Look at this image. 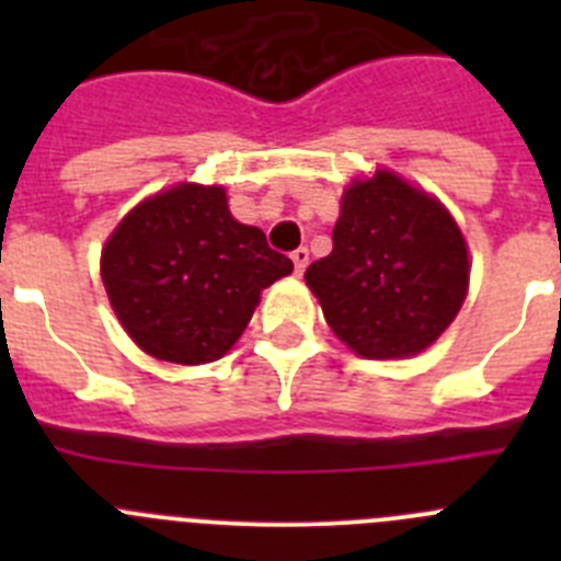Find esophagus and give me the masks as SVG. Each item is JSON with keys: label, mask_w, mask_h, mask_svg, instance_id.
Segmentation results:
<instances>
[{"label": "esophagus", "mask_w": 561, "mask_h": 561, "mask_svg": "<svg viewBox=\"0 0 561 561\" xmlns=\"http://www.w3.org/2000/svg\"><path fill=\"white\" fill-rule=\"evenodd\" d=\"M291 261H295L297 275H304L306 266H309V250H306V247H297V250L291 252Z\"/></svg>", "instance_id": "esophagus-1"}]
</instances>
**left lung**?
Returning <instances> with one entry per match:
<instances>
[{"label":"left lung","instance_id":"8db88e82","mask_svg":"<svg viewBox=\"0 0 561 561\" xmlns=\"http://www.w3.org/2000/svg\"><path fill=\"white\" fill-rule=\"evenodd\" d=\"M334 250L306 270L325 323L368 359L424 351L463 306V236L427 193L388 171L342 196Z\"/></svg>","mask_w":561,"mask_h":561}]
</instances>
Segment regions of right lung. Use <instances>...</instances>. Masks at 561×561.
I'll return each instance as SVG.
<instances>
[{
	"label": "right lung",
	"mask_w": 561,
	"mask_h": 561,
	"mask_svg": "<svg viewBox=\"0 0 561 561\" xmlns=\"http://www.w3.org/2000/svg\"><path fill=\"white\" fill-rule=\"evenodd\" d=\"M112 309L146 354L176 365L225 356L261 291L291 272L257 227L238 225L221 187L176 185L134 207L103 247Z\"/></svg>",
	"instance_id": "right-lung-1"
}]
</instances>
